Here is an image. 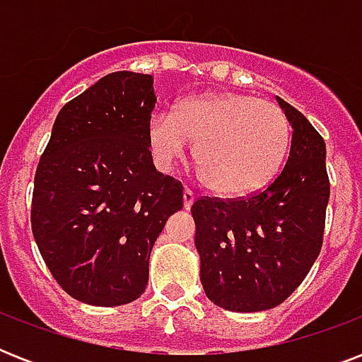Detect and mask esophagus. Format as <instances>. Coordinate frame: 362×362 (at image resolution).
<instances>
[{"label":"esophagus","instance_id":"1","mask_svg":"<svg viewBox=\"0 0 362 362\" xmlns=\"http://www.w3.org/2000/svg\"><path fill=\"white\" fill-rule=\"evenodd\" d=\"M193 201H195V193H193L189 187H186V189H184V206H186V209H192Z\"/></svg>","mask_w":362,"mask_h":362}]
</instances>
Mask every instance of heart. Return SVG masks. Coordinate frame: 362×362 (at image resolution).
I'll return each mask as SVG.
<instances>
[{"mask_svg":"<svg viewBox=\"0 0 362 362\" xmlns=\"http://www.w3.org/2000/svg\"><path fill=\"white\" fill-rule=\"evenodd\" d=\"M193 142L201 180L218 195L259 192L280 169L289 146V120L276 103L244 93L184 99L173 115L148 124V146L159 169H173Z\"/></svg>","mask_w":362,"mask_h":362,"instance_id":"1","label":"heart"}]
</instances>
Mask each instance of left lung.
Here are the masks:
<instances>
[{"instance_id": "8db88e82", "label": "left lung", "mask_w": 362, "mask_h": 362, "mask_svg": "<svg viewBox=\"0 0 362 362\" xmlns=\"http://www.w3.org/2000/svg\"><path fill=\"white\" fill-rule=\"evenodd\" d=\"M276 99L293 127L284 169L250 197H199L192 206L203 289L231 312H263L284 303L323 244L331 195L325 141L303 112Z\"/></svg>"}]
</instances>
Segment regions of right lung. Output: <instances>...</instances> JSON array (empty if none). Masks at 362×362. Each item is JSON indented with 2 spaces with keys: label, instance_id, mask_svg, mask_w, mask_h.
Returning <instances> with one entry per match:
<instances>
[{
  "label": "right lung",
  "instance_id": "1",
  "mask_svg": "<svg viewBox=\"0 0 362 362\" xmlns=\"http://www.w3.org/2000/svg\"><path fill=\"white\" fill-rule=\"evenodd\" d=\"M152 75L116 71L58 112L35 173L31 231L62 289L92 306L133 303L184 187L153 167Z\"/></svg>",
  "mask_w": 362,
  "mask_h": 362
}]
</instances>
